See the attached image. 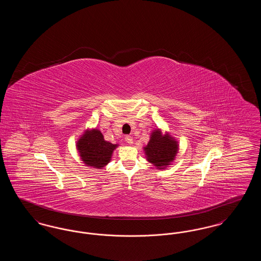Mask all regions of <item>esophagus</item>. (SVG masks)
<instances>
[{
  "label": "esophagus",
  "mask_w": 261,
  "mask_h": 261,
  "mask_svg": "<svg viewBox=\"0 0 261 261\" xmlns=\"http://www.w3.org/2000/svg\"><path fill=\"white\" fill-rule=\"evenodd\" d=\"M125 141L128 143V144H133V138L131 136H126L125 137Z\"/></svg>",
  "instance_id": "obj_1"
}]
</instances>
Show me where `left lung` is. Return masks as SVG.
Segmentation results:
<instances>
[{"mask_svg": "<svg viewBox=\"0 0 261 261\" xmlns=\"http://www.w3.org/2000/svg\"><path fill=\"white\" fill-rule=\"evenodd\" d=\"M148 161L161 168L172 162L177 153L178 146L173 138L162 136L160 131H154L145 148Z\"/></svg>", "mask_w": 261, "mask_h": 261, "instance_id": "left-lung-1", "label": "left lung"}]
</instances>
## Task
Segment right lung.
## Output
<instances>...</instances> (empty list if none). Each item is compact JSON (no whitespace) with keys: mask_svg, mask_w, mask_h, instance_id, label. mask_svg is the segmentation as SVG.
I'll use <instances>...</instances> for the list:
<instances>
[{"mask_svg":"<svg viewBox=\"0 0 261 261\" xmlns=\"http://www.w3.org/2000/svg\"><path fill=\"white\" fill-rule=\"evenodd\" d=\"M115 148L116 145L105 141L102 134L96 129L84 134L77 143L83 162L96 168H101L109 163Z\"/></svg>","mask_w":261,"mask_h":261,"instance_id":"right-lung-1","label":"right lung"}]
</instances>
